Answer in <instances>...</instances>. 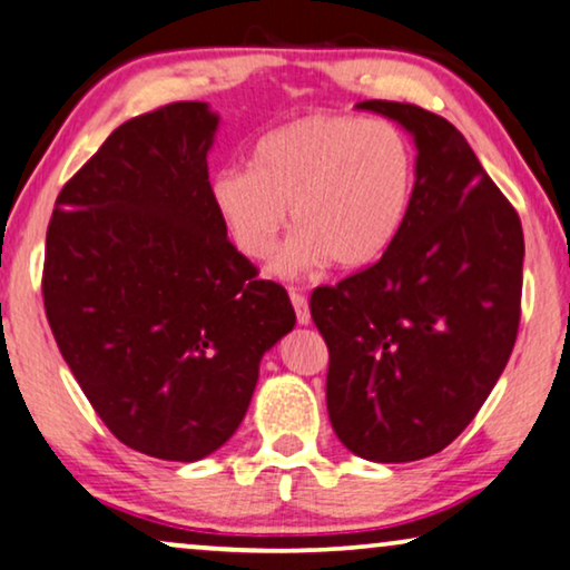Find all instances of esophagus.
Returning a JSON list of instances; mask_svg holds the SVG:
<instances>
[{
  "mask_svg": "<svg viewBox=\"0 0 570 570\" xmlns=\"http://www.w3.org/2000/svg\"><path fill=\"white\" fill-rule=\"evenodd\" d=\"M288 299L294 304V312H296V323L299 325H309V304H307V296L296 292V288H288Z\"/></svg>",
  "mask_w": 570,
  "mask_h": 570,
  "instance_id": "obj_1",
  "label": "esophagus"
}]
</instances>
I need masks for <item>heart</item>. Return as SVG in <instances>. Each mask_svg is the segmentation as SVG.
<instances>
[{
	"instance_id": "b5f03b06",
	"label": "heart",
	"mask_w": 570,
	"mask_h": 570,
	"mask_svg": "<svg viewBox=\"0 0 570 570\" xmlns=\"http://www.w3.org/2000/svg\"><path fill=\"white\" fill-rule=\"evenodd\" d=\"M415 159L405 134L382 118L315 114L296 118L253 151V170L227 167L212 180V204L232 245L263 261L288 224L276 276L374 263L403 229L413 202Z\"/></svg>"
}]
</instances>
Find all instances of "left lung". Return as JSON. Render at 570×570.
<instances>
[{"label":"left lung","mask_w":570,"mask_h":570,"mask_svg":"<svg viewBox=\"0 0 570 570\" xmlns=\"http://www.w3.org/2000/svg\"><path fill=\"white\" fill-rule=\"evenodd\" d=\"M413 136L403 229L374 266L312 292L331 351L327 415L372 462L442 452L475 419L514 348L522 315V222L446 118L364 100Z\"/></svg>","instance_id":"obj_1"}]
</instances>
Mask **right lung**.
I'll return each mask as SVG.
<instances>
[{
	"mask_svg": "<svg viewBox=\"0 0 570 570\" xmlns=\"http://www.w3.org/2000/svg\"><path fill=\"white\" fill-rule=\"evenodd\" d=\"M219 116L170 102L102 141L56 198L43 304L63 362L118 442L196 462L235 434L261 358L296 323L212 204Z\"/></svg>",
	"mask_w": 570,
	"mask_h": 570,
	"instance_id": "obj_1",
	"label": "right lung"
}]
</instances>
